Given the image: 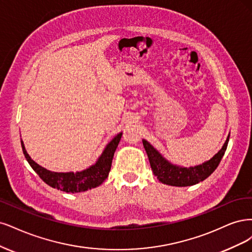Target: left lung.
Here are the masks:
<instances>
[{
	"label": "left lung",
	"instance_id": "obj_1",
	"mask_svg": "<svg viewBox=\"0 0 252 252\" xmlns=\"http://www.w3.org/2000/svg\"><path fill=\"white\" fill-rule=\"evenodd\" d=\"M229 136L220 152L205 163L194 167L173 165L162 157L148 141L142 140V142L145 151H147L153 173L160 182L172 186H190L205 180L207 177L215 172V169L220 164L221 159L224 156Z\"/></svg>",
	"mask_w": 252,
	"mask_h": 252
}]
</instances>
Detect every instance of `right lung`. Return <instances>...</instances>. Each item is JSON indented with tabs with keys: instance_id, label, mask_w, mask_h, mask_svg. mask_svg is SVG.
I'll return each mask as SVG.
<instances>
[{
	"instance_id": "add662e5",
	"label": "right lung",
	"mask_w": 252,
	"mask_h": 252,
	"mask_svg": "<svg viewBox=\"0 0 252 252\" xmlns=\"http://www.w3.org/2000/svg\"><path fill=\"white\" fill-rule=\"evenodd\" d=\"M121 133H119L114 139H113L103 151L102 155L97 160L96 163L89 167L83 172L77 173H53L50 172L32 160L27 154L25 147H24L23 141L22 149L23 153L27 159L30 166L33 168L34 172L39 176L45 183L56 189H60L66 192H80L88 189H91L99 186L109 175V172L112 165V160L114 153L118 147V143L121 139Z\"/></svg>"
}]
</instances>
